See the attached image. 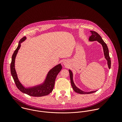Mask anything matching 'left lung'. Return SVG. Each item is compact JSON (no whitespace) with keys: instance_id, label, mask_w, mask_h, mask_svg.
<instances>
[{"instance_id":"1","label":"left lung","mask_w":122,"mask_h":122,"mask_svg":"<svg viewBox=\"0 0 122 122\" xmlns=\"http://www.w3.org/2000/svg\"><path fill=\"white\" fill-rule=\"evenodd\" d=\"M91 33V36L89 37V40L90 41H97L99 43H100L103 49V51H104V56H105V58L107 61V64L108 66V67L110 69L111 66V58L109 56V49L107 47V44L105 43V42L104 41L102 40L101 38V36L99 35L96 32L94 31H90ZM69 75H70V79H71V84L72 87V88L74 90V91L79 94H91L93 93L96 92L97 91H91V92H84L79 88H78L75 85V84L74 83L73 80V73L69 69Z\"/></svg>"}]
</instances>
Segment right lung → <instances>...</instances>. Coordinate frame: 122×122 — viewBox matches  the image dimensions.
Instances as JSON below:
<instances>
[{
    "instance_id": "right-lung-1",
    "label": "right lung",
    "mask_w": 122,
    "mask_h": 122,
    "mask_svg": "<svg viewBox=\"0 0 122 122\" xmlns=\"http://www.w3.org/2000/svg\"><path fill=\"white\" fill-rule=\"evenodd\" d=\"M26 39V37H24L20 40L18 47L12 55L11 62L10 64L11 74L17 87L22 92L32 97H40L47 96L53 91L56 77L59 72L61 71L62 66L61 64H59L53 68H52L48 72L46 79L42 83L33 87H25L20 82L18 76H17L15 68V60L18 50L21 47V43L24 41Z\"/></svg>"
}]
</instances>
